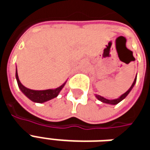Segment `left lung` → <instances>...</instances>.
<instances>
[{
	"instance_id": "8db88e82",
	"label": "left lung",
	"mask_w": 150,
	"mask_h": 150,
	"mask_svg": "<svg viewBox=\"0 0 150 150\" xmlns=\"http://www.w3.org/2000/svg\"><path fill=\"white\" fill-rule=\"evenodd\" d=\"M136 81H137V75H136V78L135 79H134V81H133V83H132V86L130 87V88H129L128 91H126L125 93H124V94L122 95V96H120L118 99H116V100H107V99H105V98H104L103 96H99V95H96V98H97L99 100H100L101 102H103V103H106V104H117L118 103H120V101L123 100L125 98L129 95V93L130 92V91L132 90V88L134 87V85H135L136 83Z\"/></svg>"
}]
</instances>
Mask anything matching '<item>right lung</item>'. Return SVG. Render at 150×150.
Segmentation results:
<instances>
[{
	"label": "right lung",
	"mask_w": 150,
	"mask_h": 150,
	"mask_svg": "<svg viewBox=\"0 0 150 150\" xmlns=\"http://www.w3.org/2000/svg\"><path fill=\"white\" fill-rule=\"evenodd\" d=\"M16 79L18 81V84L21 91L27 96L30 100L34 101L35 103H44L51 99H54L58 96V95L64 87L66 83L61 85L59 88L55 89H48V90H43V91H36V90H31L29 88H25V86L21 84V82L18 79V70H16Z\"/></svg>",
	"instance_id": "add662e5"
}]
</instances>
